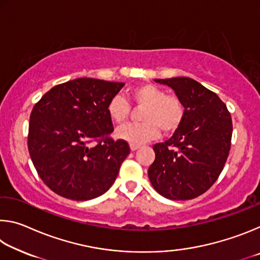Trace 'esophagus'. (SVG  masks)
Here are the masks:
<instances>
[{"label": "esophagus", "instance_id": "esophagus-1", "mask_svg": "<svg viewBox=\"0 0 260 260\" xmlns=\"http://www.w3.org/2000/svg\"><path fill=\"white\" fill-rule=\"evenodd\" d=\"M129 148H131V151H135V150H138L140 146H134V144H129Z\"/></svg>", "mask_w": 260, "mask_h": 260}]
</instances>
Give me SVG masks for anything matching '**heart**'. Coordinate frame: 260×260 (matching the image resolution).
<instances>
[{"instance_id": "b5f03b06", "label": "heart", "mask_w": 260, "mask_h": 260, "mask_svg": "<svg viewBox=\"0 0 260 260\" xmlns=\"http://www.w3.org/2000/svg\"><path fill=\"white\" fill-rule=\"evenodd\" d=\"M136 107L144 108L141 125H127L117 129L116 136L134 146H141L159 136L160 128L165 133L177 131L184 118V107L181 100L174 95H166L165 90L152 83H142L132 88L128 93ZM129 104L120 95L109 101L107 111L114 124L122 125L128 119Z\"/></svg>"}]
</instances>
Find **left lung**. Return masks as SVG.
<instances>
[{"instance_id":"8db88e82","label":"left lung","mask_w":260,"mask_h":260,"mask_svg":"<svg viewBox=\"0 0 260 260\" xmlns=\"http://www.w3.org/2000/svg\"><path fill=\"white\" fill-rule=\"evenodd\" d=\"M172 88L184 118L171 138L153 146L148 177L155 190L173 201L191 200L217 181L231 149V113L217 94L187 77L155 79Z\"/></svg>"}]
</instances>
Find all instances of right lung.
<instances>
[{
	"mask_svg": "<svg viewBox=\"0 0 260 260\" xmlns=\"http://www.w3.org/2000/svg\"><path fill=\"white\" fill-rule=\"evenodd\" d=\"M124 86L78 78L52 87L34 105L29 156L42 181L59 196L89 201L113 184L129 147L110 138L113 125L107 108Z\"/></svg>",
	"mask_w": 260,
	"mask_h": 260,
	"instance_id": "obj_1",
	"label": "right lung"
}]
</instances>
